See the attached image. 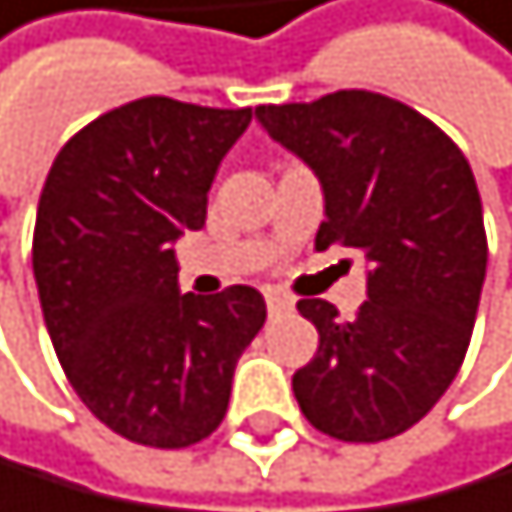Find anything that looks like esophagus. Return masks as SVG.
I'll use <instances>...</instances> for the list:
<instances>
[{"mask_svg": "<svg viewBox=\"0 0 512 512\" xmlns=\"http://www.w3.org/2000/svg\"><path fill=\"white\" fill-rule=\"evenodd\" d=\"M264 300H267V313H271V317L287 313L290 307H294V300H290L287 294H281V290H264Z\"/></svg>", "mask_w": 512, "mask_h": 512, "instance_id": "34e87169", "label": "esophagus"}]
</instances>
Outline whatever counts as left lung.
<instances>
[{
    "label": "left lung",
    "instance_id": "obj_1",
    "mask_svg": "<svg viewBox=\"0 0 512 512\" xmlns=\"http://www.w3.org/2000/svg\"><path fill=\"white\" fill-rule=\"evenodd\" d=\"M261 127L317 172L326 218L317 251L369 264L353 320L300 300L320 346L294 372L303 418L336 441L376 444L418 425L471 346L487 274V231L471 163L418 110L372 91L261 104Z\"/></svg>",
    "mask_w": 512,
    "mask_h": 512
}]
</instances>
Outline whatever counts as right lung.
Returning <instances> with one entry per match:
<instances>
[{"mask_svg":"<svg viewBox=\"0 0 512 512\" xmlns=\"http://www.w3.org/2000/svg\"><path fill=\"white\" fill-rule=\"evenodd\" d=\"M251 107L140 97L77 130L38 199L32 267L81 402L120 438L189 448L228 412L238 356L264 326L254 287L179 294L176 238L205 225L218 163Z\"/></svg>","mask_w":512,"mask_h":512,"instance_id":"add662e5","label":"right lung"}]
</instances>
